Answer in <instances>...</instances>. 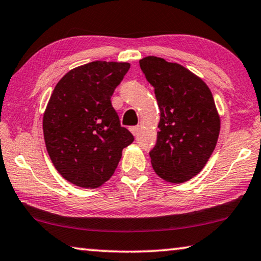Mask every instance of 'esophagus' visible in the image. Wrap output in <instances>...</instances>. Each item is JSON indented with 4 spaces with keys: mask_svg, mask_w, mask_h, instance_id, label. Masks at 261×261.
<instances>
[{
    "mask_svg": "<svg viewBox=\"0 0 261 261\" xmlns=\"http://www.w3.org/2000/svg\"><path fill=\"white\" fill-rule=\"evenodd\" d=\"M139 130H141V127H139V126H132V127H130L131 134L134 135V136H137L139 134Z\"/></svg>",
    "mask_w": 261,
    "mask_h": 261,
    "instance_id": "34e87169",
    "label": "esophagus"
}]
</instances>
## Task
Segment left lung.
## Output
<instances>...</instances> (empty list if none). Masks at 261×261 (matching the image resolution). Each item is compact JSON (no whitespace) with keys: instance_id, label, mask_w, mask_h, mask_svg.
Segmentation results:
<instances>
[{"instance_id":"obj_1","label":"left lung","mask_w":261,"mask_h":261,"mask_svg":"<svg viewBox=\"0 0 261 261\" xmlns=\"http://www.w3.org/2000/svg\"><path fill=\"white\" fill-rule=\"evenodd\" d=\"M139 66L155 89L161 112L157 142L150 151L153 170L167 182L189 181L218 143L220 116L213 94L200 76L176 62L145 57Z\"/></svg>"}]
</instances>
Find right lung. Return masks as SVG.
<instances>
[{
	"instance_id": "add662e5",
	"label": "right lung",
	"mask_w": 261,
	"mask_h": 261,
	"mask_svg": "<svg viewBox=\"0 0 261 261\" xmlns=\"http://www.w3.org/2000/svg\"><path fill=\"white\" fill-rule=\"evenodd\" d=\"M129 68V62L92 61L71 69L54 87L43 113V137L53 166L72 185H104L134 142L111 104Z\"/></svg>"
}]
</instances>
